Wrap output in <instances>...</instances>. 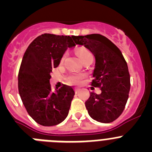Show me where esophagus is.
<instances>
[{
    "instance_id": "34e87169",
    "label": "esophagus",
    "mask_w": 152,
    "mask_h": 152,
    "mask_svg": "<svg viewBox=\"0 0 152 152\" xmlns=\"http://www.w3.org/2000/svg\"><path fill=\"white\" fill-rule=\"evenodd\" d=\"M75 92H77V91H79V88H75Z\"/></svg>"
}]
</instances>
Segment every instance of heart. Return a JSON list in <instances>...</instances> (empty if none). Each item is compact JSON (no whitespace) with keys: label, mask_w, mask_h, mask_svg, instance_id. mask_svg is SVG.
<instances>
[{"label":"heart","mask_w":152,"mask_h":152,"mask_svg":"<svg viewBox=\"0 0 152 152\" xmlns=\"http://www.w3.org/2000/svg\"><path fill=\"white\" fill-rule=\"evenodd\" d=\"M90 52L89 50L88 49H80L78 50V56L80 57V58L81 59V58L84 57L87 53ZM66 55L64 54L62 57V59H64V58H65ZM83 77V75H72V76H70L69 78H68V80H69L71 83H77L80 79Z\"/></svg>","instance_id":"1"}]
</instances>
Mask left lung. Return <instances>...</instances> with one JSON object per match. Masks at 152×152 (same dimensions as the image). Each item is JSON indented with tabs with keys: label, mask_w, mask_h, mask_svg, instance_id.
<instances>
[{
	"label": "left lung",
	"mask_w": 152,
	"mask_h": 152,
	"mask_svg": "<svg viewBox=\"0 0 152 152\" xmlns=\"http://www.w3.org/2000/svg\"><path fill=\"white\" fill-rule=\"evenodd\" d=\"M74 39L89 49L96 60L92 85L100 88L101 94H90L85 102L88 113L97 122L111 123L121 115L128 100L130 75L127 63L119 48L102 35L77 36Z\"/></svg>",
	"instance_id": "left-lung-1"
}]
</instances>
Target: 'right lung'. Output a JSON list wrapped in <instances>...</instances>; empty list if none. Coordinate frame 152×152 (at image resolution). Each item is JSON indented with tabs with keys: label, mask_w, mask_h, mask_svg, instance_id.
Instances as JSON below:
<instances>
[{
	"label": "right lung",
	"mask_w": 152,
	"mask_h": 152,
	"mask_svg": "<svg viewBox=\"0 0 152 152\" xmlns=\"http://www.w3.org/2000/svg\"><path fill=\"white\" fill-rule=\"evenodd\" d=\"M75 36L45 33L33 40L23 57L18 74V90L29 116L39 124H59L68 116L75 95L72 87L64 85L53 91L49 79L68 48L75 46Z\"/></svg>",
	"instance_id": "add662e5"
}]
</instances>
